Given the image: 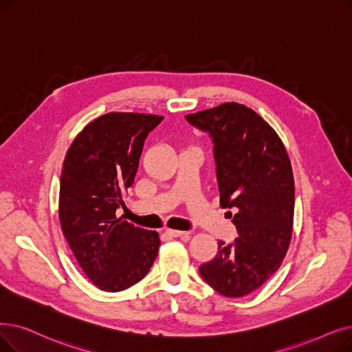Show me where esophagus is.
Masks as SVG:
<instances>
[{
	"label": "esophagus",
	"mask_w": 352,
	"mask_h": 352,
	"mask_svg": "<svg viewBox=\"0 0 352 352\" xmlns=\"http://www.w3.org/2000/svg\"><path fill=\"white\" fill-rule=\"evenodd\" d=\"M168 236L171 237H188L190 233L188 232H179V230H173V228H166L165 232Z\"/></svg>",
	"instance_id": "esophagus-1"
}]
</instances>
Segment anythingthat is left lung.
Wrapping results in <instances>:
<instances>
[{"mask_svg":"<svg viewBox=\"0 0 352 352\" xmlns=\"http://www.w3.org/2000/svg\"><path fill=\"white\" fill-rule=\"evenodd\" d=\"M186 119L212 138L220 204L234 211L227 212L239 233L234 243L219 241L216 257L200 266V274L227 298L249 295L280 267L287 252L292 165L279 135L248 106L227 102Z\"/></svg>","mask_w":352,"mask_h":352,"instance_id":"left-lung-1","label":"left lung"}]
</instances>
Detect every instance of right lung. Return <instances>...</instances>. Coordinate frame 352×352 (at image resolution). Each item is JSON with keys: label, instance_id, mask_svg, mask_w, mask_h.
I'll use <instances>...</instances> for the list:
<instances>
[{"label": "right lung", "instance_id": "obj_1", "mask_svg": "<svg viewBox=\"0 0 352 352\" xmlns=\"http://www.w3.org/2000/svg\"><path fill=\"white\" fill-rule=\"evenodd\" d=\"M164 119L111 112L87 124L72 142L62 168L58 219L86 276L106 292L140 282L158 254L157 232L116 217L133 184L145 138Z\"/></svg>", "mask_w": 352, "mask_h": 352}]
</instances>
